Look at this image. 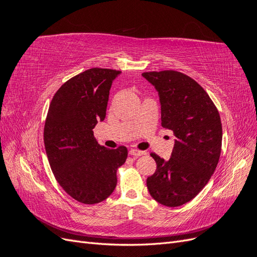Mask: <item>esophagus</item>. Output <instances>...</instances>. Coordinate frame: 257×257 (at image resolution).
<instances>
[{
    "instance_id": "esophagus-1",
    "label": "esophagus",
    "mask_w": 257,
    "mask_h": 257,
    "mask_svg": "<svg viewBox=\"0 0 257 257\" xmlns=\"http://www.w3.org/2000/svg\"><path fill=\"white\" fill-rule=\"evenodd\" d=\"M130 154L133 155V157H141V155H145L146 152L142 150H137V149H132L130 151Z\"/></svg>"
}]
</instances>
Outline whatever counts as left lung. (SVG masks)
<instances>
[{
  "label": "left lung",
  "instance_id": "1",
  "mask_svg": "<svg viewBox=\"0 0 257 257\" xmlns=\"http://www.w3.org/2000/svg\"><path fill=\"white\" fill-rule=\"evenodd\" d=\"M158 90L162 126L176 136L168 161L150 153L155 173L147 178L150 195L167 207H179L204 189L222 149V123L212 99L200 84L177 71L143 73Z\"/></svg>",
  "mask_w": 257,
  "mask_h": 257
}]
</instances>
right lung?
I'll list each match as a JSON object with an SVG mask.
<instances>
[{"instance_id":"obj_1","label":"right lung","mask_w":257,"mask_h":257,"mask_svg":"<svg viewBox=\"0 0 257 257\" xmlns=\"http://www.w3.org/2000/svg\"><path fill=\"white\" fill-rule=\"evenodd\" d=\"M120 74L93 67L61 85L53 95L44 127V143L56 180L79 203L94 205L115 189L116 170L125 163L126 147L108 149L93 134L103 121L113 79Z\"/></svg>"}]
</instances>
